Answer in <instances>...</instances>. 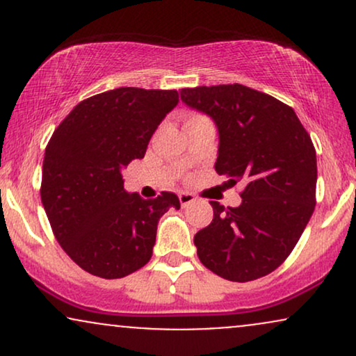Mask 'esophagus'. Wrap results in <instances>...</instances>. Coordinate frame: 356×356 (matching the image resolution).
<instances>
[{
  "label": "esophagus",
  "mask_w": 356,
  "mask_h": 356,
  "mask_svg": "<svg viewBox=\"0 0 356 356\" xmlns=\"http://www.w3.org/2000/svg\"><path fill=\"white\" fill-rule=\"evenodd\" d=\"M179 201H181L182 207H186L195 201V195L189 194V192H181V194H179Z\"/></svg>",
  "instance_id": "obj_1"
}]
</instances>
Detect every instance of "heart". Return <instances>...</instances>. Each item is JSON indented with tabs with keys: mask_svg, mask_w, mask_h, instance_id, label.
Returning a JSON list of instances; mask_svg holds the SVG:
<instances>
[{
	"mask_svg": "<svg viewBox=\"0 0 356 356\" xmlns=\"http://www.w3.org/2000/svg\"><path fill=\"white\" fill-rule=\"evenodd\" d=\"M202 118H204V117H201V115H192V117L187 118L186 124H191V122H195V120H202Z\"/></svg>",
	"mask_w": 356,
	"mask_h": 356,
	"instance_id": "heart-1",
	"label": "heart"
}]
</instances>
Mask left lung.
<instances>
[{
	"label": "left lung",
	"mask_w": 356,
	"mask_h": 356,
	"mask_svg": "<svg viewBox=\"0 0 356 356\" xmlns=\"http://www.w3.org/2000/svg\"><path fill=\"white\" fill-rule=\"evenodd\" d=\"M187 107L214 120L216 172L244 184L243 202L211 201L214 218L194 236L212 273L246 283L273 273L300 241L316 204V152L295 110L244 85L182 88Z\"/></svg>",
	"instance_id": "obj_1"
}]
</instances>
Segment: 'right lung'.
<instances>
[{
    "instance_id": "add662e5",
    "label": "right lung",
    "mask_w": 356,
    "mask_h": 356,
    "mask_svg": "<svg viewBox=\"0 0 356 356\" xmlns=\"http://www.w3.org/2000/svg\"><path fill=\"white\" fill-rule=\"evenodd\" d=\"M177 104L175 90H108L80 102L53 132L42 202L60 246L90 275L117 280L145 266L159 219L181 207L174 192L142 199L122 179Z\"/></svg>"
}]
</instances>
